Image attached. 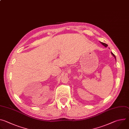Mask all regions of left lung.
Listing matches in <instances>:
<instances>
[{
    "mask_svg": "<svg viewBox=\"0 0 129 129\" xmlns=\"http://www.w3.org/2000/svg\"><path fill=\"white\" fill-rule=\"evenodd\" d=\"M101 43V44H102L104 46H105L106 47L108 46V45L107 44H106V43H103V42H100ZM111 53H112V54L113 55V56L114 57V58H115V60H116V57H115V55L112 53V52H111Z\"/></svg>",
    "mask_w": 129,
    "mask_h": 129,
    "instance_id": "8db88e82",
    "label": "left lung"
}]
</instances>
